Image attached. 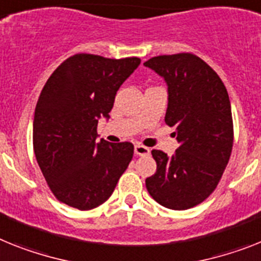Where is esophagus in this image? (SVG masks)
Returning <instances> with one entry per match:
<instances>
[{
    "instance_id": "obj_1",
    "label": "esophagus",
    "mask_w": 261,
    "mask_h": 261,
    "mask_svg": "<svg viewBox=\"0 0 261 261\" xmlns=\"http://www.w3.org/2000/svg\"><path fill=\"white\" fill-rule=\"evenodd\" d=\"M134 152L135 155H139V156H146V155L150 154V148H147L143 144H135Z\"/></svg>"
}]
</instances>
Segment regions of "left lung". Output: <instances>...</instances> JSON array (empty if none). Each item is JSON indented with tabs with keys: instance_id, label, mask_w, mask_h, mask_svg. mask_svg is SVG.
<instances>
[{
	"instance_id": "obj_1",
	"label": "left lung",
	"mask_w": 261,
	"mask_h": 261,
	"mask_svg": "<svg viewBox=\"0 0 261 261\" xmlns=\"http://www.w3.org/2000/svg\"><path fill=\"white\" fill-rule=\"evenodd\" d=\"M168 86L164 122L174 127L178 150L171 158L151 154L156 172L146 179L148 194L170 210L200 204L218 187L233 144L231 103L215 70L191 53L152 57L144 62Z\"/></svg>"
}]
</instances>
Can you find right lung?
<instances>
[{"mask_svg": "<svg viewBox=\"0 0 261 261\" xmlns=\"http://www.w3.org/2000/svg\"><path fill=\"white\" fill-rule=\"evenodd\" d=\"M141 60L75 54L54 70L39 94L33 147L57 199L81 211L110 198L134 155L130 142L98 141L100 117L109 118L120 85Z\"/></svg>", "mask_w": 261, "mask_h": 261, "instance_id": "obj_1", "label": "right lung"}]
</instances>
